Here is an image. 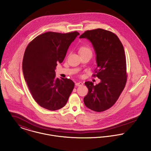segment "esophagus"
<instances>
[{
  "label": "esophagus",
  "instance_id": "obj_1",
  "mask_svg": "<svg viewBox=\"0 0 151 151\" xmlns=\"http://www.w3.org/2000/svg\"><path fill=\"white\" fill-rule=\"evenodd\" d=\"M76 86H83V83L81 82H78V83H76Z\"/></svg>",
  "mask_w": 151,
  "mask_h": 151
}]
</instances>
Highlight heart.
<instances>
[{"label": "heart", "instance_id": "b5f03b06", "mask_svg": "<svg viewBox=\"0 0 151 151\" xmlns=\"http://www.w3.org/2000/svg\"><path fill=\"white\" fill-rule=\"evenodd\" d=\"M79 52L80 55L84 53H89L92 55V50L91 48L88 46H81L79 49Z\"/></svg>", "mask_w": 151, "mask_h": 151}]
</instances>
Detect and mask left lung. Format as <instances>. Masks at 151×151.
I'll list each match as a JSON object with an SVG mask.
<instances>
[{
	"label": "left lung",
	"instance_id": "8db88e82",
	"mask_svg": "<svg viewBox=\"0 0 151 151\" xmlns=\"http://www.w3.org/2000/svg\"><path fill=\"white\" fill-rule=\"evenodd\" d=\"M80 38H86L92 43L97 68L93 76L101 80L96 86L91 81L85 83L88 92L84 102L92 110L103 111L116 103L126 84L124 47L116 34L101 28L86 31Z\"/></svg>",
	"mask_w": 151,
	"mask_h": 151
}]
</instances>
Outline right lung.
Wrapping results in <instances>:
<instances>
[{
    "label": "right lung",
    "instance_id": "1",
    "mask_svg": "<svg viewBox=\"0 0 151 151\" xmlns=\"http://www.w3.org/2000/svg\"><path fill=\"white\" fill-rule=\"evenodd\" d=\"M80 34L47 32L27 46L22 60L25 81L34 100L41 107L56 110L64 107L74 83L56 78L57 63H62L69 46Z\"/></svg>",
    "mask_w": 151,
    "mask_h": 151
}]
</instances>
